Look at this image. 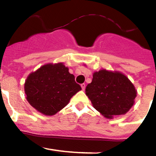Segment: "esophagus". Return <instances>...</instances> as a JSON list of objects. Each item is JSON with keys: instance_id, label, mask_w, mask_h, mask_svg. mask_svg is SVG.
Listing matches in <instances>:
<instances>
[{"instance_id": "1", "label": "esophagus", "mask_w": 156, "mask_h": 156, "mask_svg": "<svg viewBox=\"0 0 156 156\" xmlns=\"http://www.w3.org/2000/svg\"><path fill=\"white\" fill-rule=\"evenodd\" d=\"M81 87H82V89L85 90V89H86V84H85V83H83V84H81Z\"/></svg>"}]
</instances>
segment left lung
Here are the masks:
<instances>
[{
	"mask_svg": "<svg viewBox=\"0 0 156 156\" xmlns=\"http://www.w3.org/2000/svg\"><path fill=\"white\" fill-rule=\"evenodd\" d=\"M86 94L94 109L106 118L112 119L128 112L134 105L137 91L123 73L103 69L93 73Z\"/></svg>",
	"mask_w": 156,
	"mask_h": 156,
	"instance_id": "1",
	"label": "left lung"
}]
</instances>
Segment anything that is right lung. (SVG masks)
Here are the masks:
<instances>
[{
  "label": "right lung",
  "instance_id": "add662e5",
  "mask_svg": "<svg viewBox=\"0 0 156 156\" xmlns=\"http://www.w3.org/2000/svg\"><path fill=\"white\" fill-rule=\"evenodd\" d=\"M63 63L47 64L30 73L25 83L28 103L40 113L53 115L81 90Z\"/></svg>",
  "mask_w": 156,
  "mask_h": 156
}]
</instances>
